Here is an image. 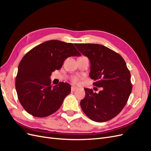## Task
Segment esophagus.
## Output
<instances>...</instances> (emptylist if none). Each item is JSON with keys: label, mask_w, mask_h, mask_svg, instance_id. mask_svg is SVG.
I'll use <instances>...</instances> for the list:
<instances>
[{"label": "esophagus", "mask_w": 151, "mask_h": 151, "mask_svg": "<svg viewBox=\"0 0 151 151\" xmlns=\"http://www.w3.org/2000/svg\"><path fill=\"white\" fill-rule=\"evenodd\" d=\"M77 89V88H76V87H72L71 88V91H75Z\"/></svg>", "instance_id": "obj_1"}]
</instances>
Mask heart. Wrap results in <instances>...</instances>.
Instances as JSON below:
<instances>
[{"instance_id":"heart-1","label":"heart","mask_w":151,"mask_h":151,"mask_svg":"<svg viewBox=\"0 0 151 151\" xmlns=\"http://www.w3.org/2000/svg\"><path fill=\"white\" fill-rule=\"evenodd\" d=\"M79 81H80V78L79 77H74L72 78V83L74 84L79 83Z\"/></svg>"}]
</instances>
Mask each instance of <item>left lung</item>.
Instances as JSON below:
<instances>
[{"instance_id":"obj_1","label":"left lung","mask_w":151,"mask_h":151,"mask_svg":"<svg viewBox=\"0 0 151 151\" xmlns=\"http://www.w3.org/2000/svg\"><path fill=\"white\" fill-rule=\"evenodd\" d=\"M79 51L91 62L90 77L93 85L101 88L98 93L86 88L81 107L91 120L104 122L112 119L124 108L132 85L130 72L122 57L99 44L76 43Z\"/></svg>"}]
</instances>
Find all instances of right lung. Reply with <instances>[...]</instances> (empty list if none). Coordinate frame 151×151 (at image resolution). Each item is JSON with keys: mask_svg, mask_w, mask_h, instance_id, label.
<instances>
[{"mask_svg": "<svg viewBox=\"0 0 151 151\" xmlns=\"http://www.w3.org/2000/svg\"><path fill=\"white\" fill-rule=\"evenodd\" d=\"M81 54L72 43L50 40L27 53L18 66L16 89L22 106L36 117L48 116L57 111L69 94V84L60 82L52 86V72L59 70L65 59Z\"/></svg>", "mask_w": 151, "mask_h": 151, "instance_id": "add662e5", "label": "right lung"}]
</instances>
